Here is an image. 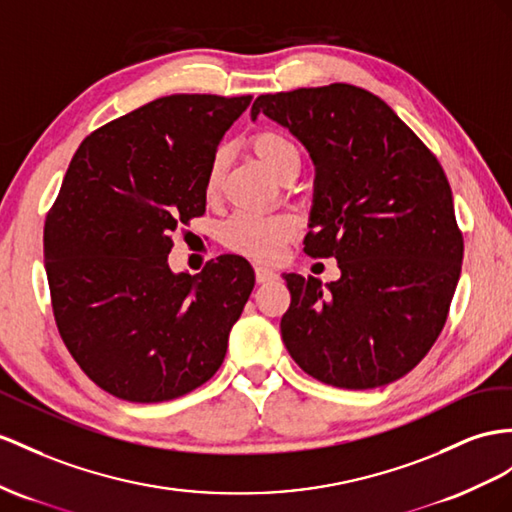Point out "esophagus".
I'll use <instances>...</instances> for the list:
<instances>
[{"mask_svg":"<svg viewBox=\"0 0 512 512\" xmlns=\"http://www.w3.org/2000/svg\"><path fill=\"white\" fill-rule=\"evenodd\" d=\"M255 279H257V283H270V281L277 279V272H274L272 268L257 266L255 268Z\"/></svg>","mask_w":512,"mask_h":512,"instance_id":"34e87169","label":"esophagus"}]
</instances>
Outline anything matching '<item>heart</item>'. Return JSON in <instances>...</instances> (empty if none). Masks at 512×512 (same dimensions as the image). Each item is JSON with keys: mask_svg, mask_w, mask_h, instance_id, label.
<instances>
[{"mask_svg": "<svg viewBox=\"0 0 512 512\" xmlns=\"http://www.w3.org/2000/svg\"><path fill=\"white\" fill-rule=\"evenodd\" d=\"M253 149L272 175H281L290 166L300 168V153L296 144L283 136L281 131H259L253 138ZM227 153L218 149L207 168V192H214L220 183L222 170H225ZM296 225L290 216L283 214H235L225 227V242L235 251L259 261L274 259L283 244L292 238Z\"/></svg>", "mask_w": 512, "mask_h": 512, "instance_id": "1", "label": "heart"}]
</instances>
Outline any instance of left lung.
<instances>
[{
	"mask_svg": "<svg viewBox=\"0 0 512 512\" xmlns=\"http://www.w3.org/2000/svg\"><path fill=\"white\" fill-rule=\"evenodd\" d=\"M316 168L305 253L342 277L283 274L281 337L309 376L342 389L398 381L426 357L461 277L463 235L437 157L387 103L350 84L261 95Z\"/></svg>",
	"mask_w": 512,
	"mask_h": 512,
	"instance_id": "1",
	"label": "left lung"
}]
</instances>
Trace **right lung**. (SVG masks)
<instances>
[{
    "instance_id": "1",
    "label": "right lung",
    "mask_w": 512,
    "mask_h": 512,
    "mask_svg": "<svg viewBox=\"0 0 512 512\" xmlns=\"http://www.w3.org/2000/svg\"><path fill=\"white\" fill-rule=\"evenodd\" d=\"M248 97L170 95L93 131L45 220V270L62 342L127 402H166L212 378L253 292L240 255L173 272V233L203 216L207 168Z\"/></svg>"
}]
</instances>
